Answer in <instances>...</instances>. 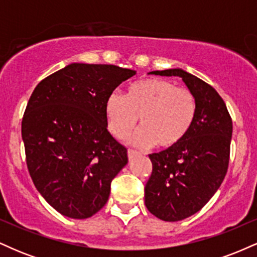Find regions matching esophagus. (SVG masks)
I'll return each instance as SVG.
<instances>
[{"instance_id":"34e87169","label":"esophagus","mask_w":257,"mask_h":257,"mask_svg":"<svg viewBox=\"0 0 257 257\" xmlns=\"http://www.w3.org/2000/svg\"><path fill=\"white\" fill-rule=\"evenodd\" d=\"M140 155V152H138V151H135V150H131L129 149L128 150V158H129V161H132L133 158H135V157H138V156Z\"/></svg>"}]
</instances>
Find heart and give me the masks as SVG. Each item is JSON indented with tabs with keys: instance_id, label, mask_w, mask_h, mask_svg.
Returning a JSON list of instances; mask_svg holds the SVG:
<instances>
[{
	"instance_id": "1",
	"label": "heart",
	"mask_w": 257,
	"mask_h": 257,
	"mask_svg": "<svg viewBox=\"0 0 257 257\" xmlns=\"http://www.w3.org/2000/svg\"><path fill=\"white\" fill-rule=\"evenodd\" d=\"M105 113L108 129L118 140L128 138L140 118L143 128L134 135L133 144L170 149L192 129L197 101L187 88L167 79L146 78L129 85L124 98L112 93L106 100Z\"/></svg>"
}]
</instances>
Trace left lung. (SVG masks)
I'll list each match as a JSON object with an SVG mask.
<instances>
[{
    "instance_id": "8db88e82",
    "label": "left lung",
    "mask_w": 257,
    "mask_h": 257,
    "mask_svg": "<svg viewBox=\"0 0 257 257\" xmlns=\"http://www.w3.org/2000/svg\"><path fill=\"white\" fill-rule=\"evenodd\" d=\"M151 73L181 77L197 101L196 120L187 137L179 145L149 155L152 173L145 186V205L158 219L175 222L199 211L222 184L232 118L219 93L200 78L181 69Z\"/></svg>"
}]
</instances>
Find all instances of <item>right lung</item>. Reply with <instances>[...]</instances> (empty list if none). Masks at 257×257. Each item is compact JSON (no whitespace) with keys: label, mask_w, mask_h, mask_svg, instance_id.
I'll return each instance as SVG.
<instances>
[{"label":"right lung","mask_w":257,"mask_h":257,"mask_svg":"<svg viewBox=\"0 0 257 257\" xmlns=\"http://www.w3.org/2000/svg\"><path fill=\"white\" fill-rule=\"evenodd\" d=\"M134 70L71 64L32 91L22 120L26 166L37 191L61 215L93 216L128 163L126 149L107 131L106 100Z\"/></svg>","instance_id":"right-lung-1"}]
</instances>
